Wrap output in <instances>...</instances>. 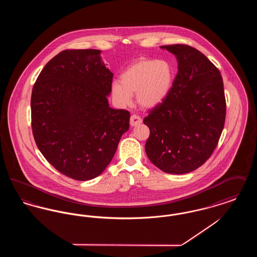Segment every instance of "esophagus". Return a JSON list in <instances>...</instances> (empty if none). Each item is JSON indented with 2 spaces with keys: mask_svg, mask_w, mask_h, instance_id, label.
Instances as JSON below:
<instances>
[{
  "mask_svg": "<svg viewBox=\"0 0 257 257\" xmlns=\"http://www.w3.org/2000/svg\"><path fill=\"white\" fill-rule=\"evenodd\" d=\"M142 121H143V120H142V118H141L139 115L133 114V115H131V117H130V125H131L132 127L140 125V124L142 123Z\"/></svg>",
  "mask_w": 257,
  "mask_h": 257,
  "instance_id": "34e87169",
  "label": "esophagus"
}]
</instances>
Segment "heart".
Segmentation results:
<instances>
[{
    "label": "heart",
    "mask_w": 257,
    "mask_h": 257,
    "mask_svg": "<svg viewBox=\"0 0 257 257\" xmlns=\"http://www.w3.org/2000/svg\"><path fill=\"white\" fill-rule=\"evenodd\" d=\"M172 80V69L167 61L142 59L129 65L120 80L112 81L110 89L119 106H130L136 93L138 104L150 110L165 101L171 91Z\"/></svg>",
    "instance_id": "b5f03b06"
}]
</instances>
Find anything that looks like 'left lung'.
Masks as SVG:
<instances>
[{
    "instance_id": "obj_1",
    "label": "left lung",
    "mask_w": 257,
    "mask_h": 257,
    "mask_svg": "<svg viewBox=\"0 0 257 257\" xmlns=\"http://www.w3.org/2000/svg\"><path fill=\"white\" fill-rule=\"evenodd\" d=\"M161 48L175 56L178 73L165 101L144 119L150 130L146 152L161 171L184 174L202 166L218 145L225 120L223 82L198 50L183 44Z\"/></svg>"
}]
</instances>
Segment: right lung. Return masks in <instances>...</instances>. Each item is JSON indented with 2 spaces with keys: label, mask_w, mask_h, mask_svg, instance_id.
Wrapping results in <instances>:
<instances>
[{
  "label": "right lung",
  "mask_w": 257,
  "mask_h": 257,
  "mask_svg": "<svg viewBox=\"0 0 257 257\" xmlns=\"http://www.w3.org/2000/svg\"><path fill=\"white\" fill-rule=\"evenodd\" d=\"M112 75L100 50H65L44 66L33 88L37 147L57 171L75 180L105 171L129 130L130 112L109 106Z\"/></svg>",
  "instance_id": "obj_1"
}]
</instances>
